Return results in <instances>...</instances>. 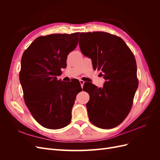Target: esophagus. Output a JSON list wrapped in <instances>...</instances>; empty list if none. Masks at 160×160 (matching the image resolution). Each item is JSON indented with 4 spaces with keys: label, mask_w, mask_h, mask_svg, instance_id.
I'll return each mask as SVG.
<instances>
[{
    "label": "esophagus",
    "mask_w": 160,
    "mask_h": 160,
    "mask_svg": "<svg viewBox=\"0 0 160 160\" xmlns=\"http://www.w3.org/2000/svg\"><path fill=\"white\" fill-rule=\"evenodd\" d=\"M79 82H80V84H81V88H83V85H84V83H85V81H83V80H80V81H79Z\"/></svg>",
    "instance_id": "34e87169"
}]
</instances>
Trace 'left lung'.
<instances>
[{
    "label": "left lung",
    "instance_id": "obj_1",
    "mask_svg": "<svg viewBox=\"0 0 160 160\" xmlns=\"http://www.w3.org/2000/svg\"><path fill=\"white\" fill-rule=\"evenodd\" d=\"M79 45L105 79L102 88L89 83L85 89L89 119L101 129L115 128L129 114L138 88L135 57L122 38L105 32H81Z\"/></svg>",
    "mask_w": 160,
    "mask_h": 160
}]
</instances>
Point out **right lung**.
Listing matches in <instances>:
<instances>
[{"label":"right lung","instance_id":"add662e5","mask_svg":"<svg viewBox=\"0 0 160 160\" xmlns=\"http://www.w3.org/2000/svg\"><path fill=\"white\" fill-rule=\"evenodd\" d=\"M79 34L38 37L22 54L19 80L24 100L32 117L45 128L58 129L70 123L75 98L82 91L78 81L66 83L57 78L78 44Z\"/></svg>","mask_w":160,"mask_h":160}]
</instances>
